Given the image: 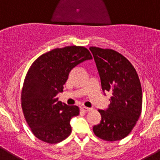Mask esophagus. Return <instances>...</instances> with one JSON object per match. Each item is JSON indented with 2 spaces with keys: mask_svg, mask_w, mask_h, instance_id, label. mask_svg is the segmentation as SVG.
<instances>
[{
  "mask_svg": "<svg viewBox=\"0 0 160 160\" xmlns=\"http://www.w3.org/2000/svg\"><path fill=\"white\" fill-rule=\"evenodd\" d=\"M80 109H81L82 111H84V112H87V111H90V108H89V107H82Z\"/></svg>",
  "mask_w": 160,
  "mask_h": 160,
  "instance_id": "1",
  "label": "esophagus"
}]
</instances>
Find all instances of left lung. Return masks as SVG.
<instances>
[{
    "instance_id": "1",
    "label": "left lung",
    "mask_w": 160,
    "mask_h": 160,
    "mask_svg": "<svg viewBox=\"0 0 160 160\" xmlns=\"http://www.w3.org/2000/svg\"><path fill=\"white\" fill-rule=\"evenodd\" d=\"M90 50L102 91L111 94L108 107L98 111L102 119L93 131L103 140H120L131 133L142 111V87L138 73L128 59L113 49L92 46Z\"/></svg>"
}]
</instances>
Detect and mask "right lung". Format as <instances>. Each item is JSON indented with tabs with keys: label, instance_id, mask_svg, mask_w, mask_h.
<instances>
[{
	"label": "right lung",
	"instance_id": "obj_1",
	"mask_svg": "<svg viewBox=\"0 0 160 160\" xmlns=\"http://www.w3.org/2000/svg\"><path fill=\"white\" fill-rule=\"evenodd\" d=\"M92 59L87 48L66 46L41 55L29 69L22 91V107L33 135L43 142L57 143L71 133L70 122L79 114L77 106L58 101L70 72Z\"/></svg>",
	"mask_w": 160,
	"mask_h": 160
}]
</instances>
